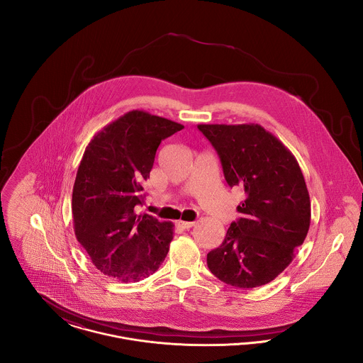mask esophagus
I'll use <instances>...</instances> for the list:
<instances>
[{
	"label": "esophagus",
	"mask_w": 363,
	"mask_h": 363,
	"mask_svg": "<svg viewBox=\"0 0 363 363\" xmlns=\"http://www.w3.org/2000/svg\"><path fill=\"white\" fill-rule=\"evenodd\" d=\"M177 225L178 227H181L182 230H188L190 227H193L194 225V222H185V220H178L177 222Z\"/></svg>",
	"instance_id": "1"
}]
</instances>
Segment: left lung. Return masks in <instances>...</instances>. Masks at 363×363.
I'll use <instances>...</instances> for the list:
<instances>
[{
  "instance_id": "obj_1",
  "label": "left lung",
  "mask_w": 363,
  "mask_h": 363,
  "mask_svg": "<svg viewBox=\"0 0 363 363\" xmlns=\"http://www.w3.org/2000/svg\"><path fill=\"white\" fill-rule=\"evenodd\" d=\"M222 163L225 182L240 188L222 245L207 255L209 271L225 284L253 289L272 281L293 261L311 225V197L293 154L259 123L199 125Z\"/></svg>"
}]
</instances>
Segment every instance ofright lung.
Wrapping results in <instances>:
<instances>
[{
  "mask_svg": "<svg viewBox=\"0 0 363 363\" xmlns=\"http://www.w3.org/2000/svg\"><path fill=\"white\" fill-rule=\"evenodd\" d=\"M184 125L133 110L96 133L86 148L72 193L77 241L104 275L135 283L152 275L173 240L172 222L136 213L144 203L156 150Z\"/></svg>",
  "mask_w": 363,
  "mask_h": 363,
  "instance_id": "obj_1",
  "label": "right lung"
}]
</instances>
